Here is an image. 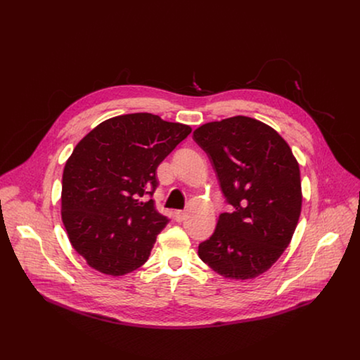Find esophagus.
Masks as SVG:
<instances>
[{
	"instance_id": "34e87169",
	"label": "esophagus",
	"mask_w": 360,
	"mask_h": 360,
	"mask_svg": "<svg viewBox=\"0 0 360 360\" xmlns=\"http://www.w3.org/2000/svg\"><path fill=\"white\" fill-rule=\"evenodd\" d=\"M185 217H186L185 212H176V213H175V218H176L178 222H182V221L185 219Z\"/></svg>"
}]
</instances>
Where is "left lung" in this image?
<instances>
[{"mask_svg":"<svg viewBox=\"0 0 360 360\" xmlns=\"http://www.w3.org/2000/svg\"><path fill=\"white\" fill-rule=\"evenodd\" d=\"M193 139L207 153L232 206L199 245V257L225 278H255L280 259L297 225L299 164L277 131L249 117L205 124Z\"/></svg>","mask_w":360,"mask_h":360,"instance_id":"left-lung-1","label":"left lung"}]
</instances>
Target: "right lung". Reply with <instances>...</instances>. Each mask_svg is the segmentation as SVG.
I'll list each match as a JSON object with an SVG mask.
<instances>
[{"label": "right lung", "instance_id": "add662e5", "mask_svg": "<svg viewBox=\"0 0 360 360\" xmlns=\"http://www.w3.org/2000/svg\"><path fill=\"white\" fill-rule=\"evenodd\" d=\"M192 132L148 112L110 118L90 131L63 174L61 216L73 249L94 270L124 276L144 264L168 217L153 196L160 162Z\"/></svg>", "mask_w": 360, "mask_h": 360}]
</instances>
